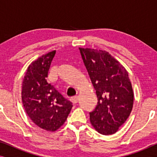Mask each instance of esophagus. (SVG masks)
I'll return each instance as SVG.
<instances>
[{
  "instance_id": "esophagus-1",
  "label": "esophagus",
  "mask_w": 157,
  "mask_h": 157,
  "mask_svg": "<svg viewBox=\"0 0 157 157\" xmlns=\"http://www.w3.org/2000/svg\"><path fill=\"white\" fill-rule=\"evenodd\" d=\"M78 97L77 96L71 98V101L73 104H76V103L78 102Z\"/></svg>"
}]
</instances>
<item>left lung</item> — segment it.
I'll return each instance as SVG.
<instances>
[{
    "label": "left lung",
    "instance_id": "8db88e82",
    "mask_svg": "<svg viewBox=\"0 0 157 157\" xmlns=\"http://www.w3.org/2000/svg\"><path fill=\"white\" fill-rule=\"evenodd\" d=\"M98 103L89 113L93 127L103 135L115 134L129 117L134 104V91L126 68L109 52L78 48Z\"/></svg>",
    "mask_w": 157,
    "mask_h": 157
}]
</instances>
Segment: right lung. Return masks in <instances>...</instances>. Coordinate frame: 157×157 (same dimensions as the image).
Returning a JSON list of instances; mask_svg holds the SVG:
<instances>
[{
  "mask_svg": "<svg viewBox=\"0 0 157 157\" xmlns=\"http://www.w3.org/2000/svg\"><path fill=\"white\" fill-rule=\"evenodd\" d=\"M56 51L42 55L28 66L22 83L21 98L32 121L42 129L54 132L62 126L72 109L66 99L46 81Z\"/></svg>",
  "mask_w": 157,
  "mask_h": 157,
  "instance_id": "right-lung-1",
  "label": "right lung"
}]
</instances>
